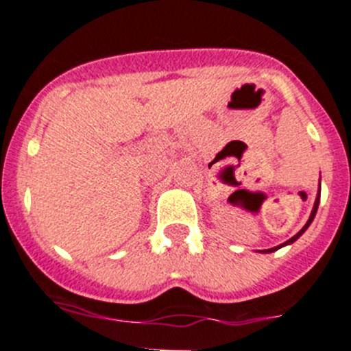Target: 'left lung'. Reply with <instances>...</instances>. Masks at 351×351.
I'll use <instances>...</instances> for the list:
<instances>
[{"mask_svg": "<svg viewBox=\"0 0 351 351\" xmlns=\"http://www.w3.org/2000/svg\"><path fill=\"white\" fill-rule=\"evenodd\" d=\"M319 202H320V183H319V191H317V197H315V204H313V209H312V213H310V218H308V221H306V223H304V227L301 228L300 232H298L296 235H294V237H291L289 241H286L284 242V244H280V245H277V247H270V250H265V251H261V253H274V251H277V250H280V247H284V245H289V244H293L294 241H298V239L301 237V235L304 234V230H306V228L310 227V223H312L313 221V218H315V215H317V209H319Z\"/></svg>", "mask_w": 351, "mask_h": 351, "instance_id": "obj_1", "label": "left lung"}]
</instances>
